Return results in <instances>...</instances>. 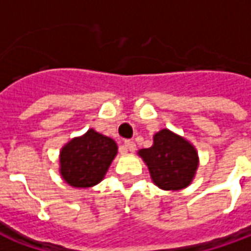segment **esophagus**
<instances>
[{"label": "esophagus", "mask_w": 251, "mask_h": 251, "mask_svg": "<svg viewBox=\"0 0 251 251\" xmlns=\"http://www.w3.org/2000/svg\"><path fill=\"white\" fill-rule=\"evenodd\" d=\"M124 147H125L126 151H129V152H134V151H136V144L133 141H130V140H126V141L124 142Z\"/></svg>", "instance_id": "obj_1"}]
</instances>
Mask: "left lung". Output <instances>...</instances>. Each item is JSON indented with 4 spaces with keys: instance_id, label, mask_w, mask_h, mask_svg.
<instances>
[{
    "instance_id": "left-lung-1",
    "label": "left lung",
    "mask_w": 251,
    "mask_h": 251,
    "mask_svg": "<svg viewBox=\"0 0 251 251\" xmlns=\"http://www.w3.org/2000/svg\"><path fill=\"white\" fill-rule=\"evenodd\" d=\"M153 183L165 191H179L191 184L199 165L195 147L183 137L163 129L153 136V145L138 151Z\"/></svg>"
}]
</instances>
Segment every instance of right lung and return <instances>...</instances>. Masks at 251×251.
I'll use <instances>...</instances> for the list:
<instances>
[{
    "instance_id": "1",
    "label": "right lung",
    "mask_w": 251,
    "mask_h": 251,
    "mask_svg": "<svg viewBox=\"0 0 251 251\" xmlns=\"http://www.w3.org/2000/svg\"><path fill=\"white\" fill-rule=\"evenodd\" d=\"M118 147L113 138L94 129L72 138L60 151V175L75 188H88L103 179Z\"/></svg>"
}]
</instances>
